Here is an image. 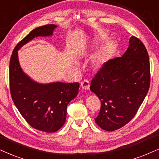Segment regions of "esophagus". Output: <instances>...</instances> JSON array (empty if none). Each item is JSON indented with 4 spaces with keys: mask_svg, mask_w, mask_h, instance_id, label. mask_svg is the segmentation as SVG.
I'll list each match as a JSON object with an SVG mask.
<instances>
[{
    "mask_svg": "<svg viewBox=\"0 0 159 159\" xmlns=\"http://www.w3.org/2000/svg\"><path fill=\"white\" fill-rule=\"evenodd\" d=\"M81 87L83 89H85V90H88L90 88V83L89 81L88 80H84L83 82L81 83Z\"/></svg>",
    "mask_w": 159,
    "mask_h": 159,
    "instance_id": "obj_1",
    "label": "esophagus"
}]
</instances>
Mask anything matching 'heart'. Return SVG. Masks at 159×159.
Listing matches in <instances>:
<instances>
[{
    "label": "heart",
    "instance_id": "1",
    "mask_svg": "<svg viewBox=\"0 0 159 159\" xmlns=\"http://www.w3.org/2000/svg\"><path fill=\"white\" fill-rule=\"evenodd\" d=\"M102 38H104V35H102ZM106 57H107V52H102V54H99L96 57L94 62L97 66H101L102 64L105 62V60H106Z\"/></svg>",
    "mask_w": 159,
    "mask_h": 159
}]
</instances>
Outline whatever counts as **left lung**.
I'll list each match as a JSON object with an SVG mask.
<instances>
[{"instance_id": "left-lung-1", "label": "left lung", "mask_w": 159, "mask_h": 159, "mask_svg": "<svg viewBox=\"0 0 159 159\" xmlns=\"http://www.w3.org/2000/svg\"><path fill=\"white\" fill-rule=\"evenodd\" d=\"M150 83L148 51L139 39L132 36L122 57L105 62L91 80L90 89L101 101L96 123L107 131L125 126L136 114Z\"/></svg>"}]
</instances>
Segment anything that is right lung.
Here are the masks:
<instances>
[{"mask_svg": "<svg viewBox=\"0 0 159 159\" xmlns=\"http://www.w3.org/2000/svg\"><path fill=\"white\" fill-rule=\"evenodd\" d=\"M54 24L33 29L14 48L9 62V87L12 100L25 120L32 127L46 133L56 132L63 126L68 104L79 91V83L39 84L23 73L17 51L35 37L52 36Z\"/></svg>", "mask_w": 159, "mask_h": 159, "instance_id": "obj_1", "label": "right lung"}]
</instances>
